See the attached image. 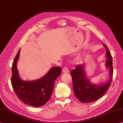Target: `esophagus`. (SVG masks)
<instances>
[{
  "label": "esophagus",
  "instance_id": "esophagus-1",
  "mask_svg": "<svg viewBox=\"0 0 123 123\" xmlns=\"http://www.w3.org/2000/svg\"><path fill=\"white\" fill-rule=\"evenodd\" d=\"M68 71H69V70H68V68L66 67H65L63 68V72L64 73H68Z\"/></svg>",
  "mask_w": 123,
  "mask_h": 123
}]
</instances>
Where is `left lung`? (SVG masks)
<instances>
[{"label":"left lung","mask_w":123,"mask_h":123,"mask_svg":"<svg viewBox=\"0 0 123 123\" xmlns=\"http://www.w3.org/2000/svg\"><path fill=\"white\" fill-rule=\"evenodd\" d=\"M103 45L106 48L107 58L105 65L110 71V79L107 82L98 85L91 83L86 77L84 64L76 65L75 69L70 72L72 78L73 92L76 98L82 102L90 103L98 100L104 95L110 86L113 74L112 57L106 45L104 43Z\"/></svg>","instance_id":"1"}]
</instances>
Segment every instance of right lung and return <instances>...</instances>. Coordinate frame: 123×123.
Instances as JSON below:
<instances>
[{
  "label": "right lung",
  "instance_id": "add662e5",
  "mask_svg": "<svg viewBox=\"0 0 123 123\" xmlns=\"http://www.w3.org/2000/svg\"><path fill=\"white\" fill-rule=\"evenodd\" d=\"M20 51V49L12 65L11 82L13 89L19 99L25 104L33 107L43 106L50 99L55 81L61 74L62 68L59 67H53L41 79L31 81H23L20 78L17 67Z\"/></svg>",
  "mask_w": 123,
  "mask_h": 123
}]
</instances>
